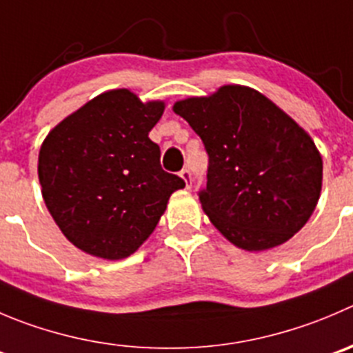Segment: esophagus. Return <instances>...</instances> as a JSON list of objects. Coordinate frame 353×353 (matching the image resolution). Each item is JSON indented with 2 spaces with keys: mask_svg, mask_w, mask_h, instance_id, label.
I'll return each instance as SVG.
<instances>
[{
  "mask_svg": "<svg viewBox=\"0 0 353 353\" xmlns=\"http://www.w3.org/2000/svg\"><path fill=\"white\" fill-rule=\"evenodd\" d=\"M180 176H182L183 182H185V185H187V189H189L190 183H192V176H190V171L185 168V170L180 171Z\"/></svg>",
  "mask_w": 353,
  "mask_h": 353,
  "instance_id": "34e87169",
  "label": "esophagus"
}]
</instances>
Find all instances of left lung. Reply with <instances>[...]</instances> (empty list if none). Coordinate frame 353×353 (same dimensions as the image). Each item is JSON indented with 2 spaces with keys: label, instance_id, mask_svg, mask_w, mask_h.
Returning <instances> with one entry per match:
<instances>
[{
  "label": "left lung",
  "instance_id": "left-lung-1",
  "mask_svg": "<svg viewBox=\"0 0 353 353\" xmlns=\"http://www.w3.org/2000/svg\"><path fill=\"white\" fill-rule=\"evenodd\" d=\"M210 156L201 206L234 246L265 251L290 241L314 213L322 157L312 137L250 86L225 85L173 105Z\"/></svg>",
  "mask_w": 353,
  "mask_h": 353
}]
</instances>
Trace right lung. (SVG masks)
Masks as SVG:
<instances>
[{
    "mask_svg": "<svg viewBox=\"0 0 353 353\" xmlns=\"http://www.w3.org/2000/svg\"><path fill=\"white\" fill-rule=\"evenodd\" d=\"M163 100L109 90L60 121L43 140L38 176L63 236L85 253L123 260L154 232L170 196L185 182L161 168L149 139Z\"/></svg>",
    "mask_w": 353,
    "mask_h": 353,
    "instance_id": "right-lung-1",
    "label": "right lung"
}]
</instances>
